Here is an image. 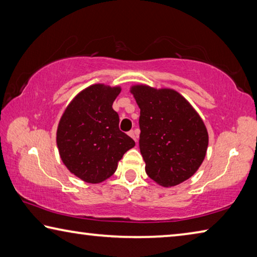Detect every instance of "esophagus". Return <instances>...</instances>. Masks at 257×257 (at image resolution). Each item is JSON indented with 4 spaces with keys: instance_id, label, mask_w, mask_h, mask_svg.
Wrapping results in <instances>:
<instances>
[{
    "instance_id": "1",
    "label": "esophagus",
    "mask_w": 257,
    "mask_h": 257,
    "mask_svg": "<svg viewBox=\"0 0 257 257\" xmlns=\"http://www.w3.org/2000/svg\"><path fill=\"white\" fill-rule=\"evenodd\" d=\"M128 136H130V137H131V138L133 139V140H134V141H136V142H138V138H139V134H138V132H137V131H133V130H132V131H130V132H128Z\"/></svg>"
}]
</instances>
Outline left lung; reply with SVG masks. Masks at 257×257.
Here are the masks:
<instances>
[{"mask_svg":"<svg viewBox=\"0 0 257 257\" xmlns=\"http://www.w3.org/2000/svg\"><path fill=\"white\" fill-rule=\"evenodd\" d=\"M140 108V151L146 173L164 187L192 177L205 158L209 134L197 111L174 89L131 87Z\"/></svg>","mask_w":257,"mask_h":257,"instance_id":"1","label":"left lung"}]
</instances>
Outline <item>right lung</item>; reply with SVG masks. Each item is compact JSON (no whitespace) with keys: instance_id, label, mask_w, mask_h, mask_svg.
Instances as JSON below:
<instances>
[{"instance_id":"add662e5","label":"right lung","mask_w":257,"mask_h":257,"mask_svg":"<svg viewBox=\"0 0 257 257\" xmlns=\"http://www.w3.org/2000/svg\"><path fill=\"white\" fill-rule=\"evenodd\" d=\"M120 90L102 83L90 85L72 99L58 123L56 143L63 164L85 183L109 178L123 155L136 146L119 131V117L112 109Z\"/></svg>"}]
</instances>
